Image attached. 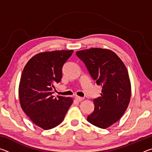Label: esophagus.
I'll list each match as a JSON object with an SVG mask.
<instances>
[{
    "mask_svg": "<svg viewBox=\"0 0 152 152\" xmlns=\"http://www.w3.org/2000/svg\"><path fill=\"white\" fill-rule=\"evenodd\" d=\"M75 99H76V101H79V102H80V101H83V100H84V98L80 97V96H76L75 97Z\"/></svg>",
    "mask_w": 152,
    "mask_h": 152,
    "instance_id": "obj_1",
    "label": "esophagus"
}]
</instances>
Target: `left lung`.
Here are the masks:
<instances>
[{"label": "left lung", "mask_w": 152, "mask_h": 152, "mask_svg": "<svg viewBox=\"0 0 152 152\" xmlns=\"http://www.w3.org/2000/svg\"><path fill=\"white\" fill-rule=\"evenodd\" d=\"M76 53L97 85L102 86L101 96L93 100L94 110L87 121L106 129L121 119L129 103L132 87L127 68L116 53L107 49L90 48Z\"/></svg>", "instance_id": "obj_1"}]
</instances>
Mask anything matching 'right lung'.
<instances>
[{"instance_id":"right-lung-1","label":"right lung","mask_w":152,"mask_h":152,"mask_svg":"<svg viewBox=\"0 0 152 152\" xmlns=\"http://www.w3.org/2000/svg\"><path fill=\"white\" fill-rule=\"evenodd\" d=\"M73 50L37 53L24 67L19 86L22 109L33 123L48 130L63 121L72 104L70 97L53 96L54 84L61 81L62 67Z\"/></svg>"}]
</instances>
